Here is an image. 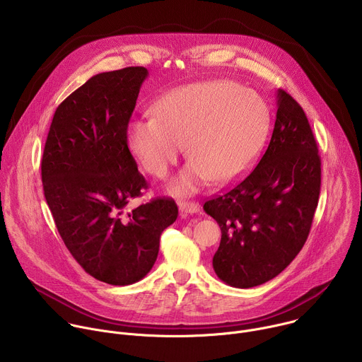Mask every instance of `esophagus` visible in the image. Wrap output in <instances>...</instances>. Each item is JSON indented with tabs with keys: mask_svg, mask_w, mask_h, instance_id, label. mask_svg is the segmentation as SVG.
Here are the masks:
<instances>
[{
	"mask_svg": "<svg viewBox=\"0 0 362 362\" xmlns=\"http://www.w3.org/2000/svg\"><path fill=\"white\" fill-rule=\"evenodd\" d=\"M179 211L183 215H193L200 212V204L194 202H179Z\"/></svg>",
	"mask_w": 362,
	"mask_h": 362,
	"instance_id": "esophagus-1",
	"label": "esophagus"
}]
</instances>
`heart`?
Here are the masks:
<instances>
[{
	"label": "heart",
	"mask_w": 362,
	"mask_h": 362,
	"mask_svg": "<svg viewBox=\"0 0 362 362\" xmlns=\"http://www.w3.org/2000/svg\"><path fill=\"white\" fill-rule=\"evenodd\" d=\"M268 126L259 94L229 80L203 81L169 93L154 105L153 117L132 122L127 147L146 173L163 179L186 144L192 162L172 183L180 196L245 173L259 156Z\"/></svg>",
	"instance_id": "1"
}]
</instances>
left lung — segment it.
I'll list each match as a JSON object with an SVG mask.
<instances>
[{"instance_id":"obj_1","label":"left lung","mask_w":362,"mask_h":362,"mask_svg":"<svg viewBox=\"0 0 362 362\" xmlns=\"http://www.w3.org/2000/svg\"><path fill=\"white\" fill-rule=\"evenodd\" d=\"M276 120L261 162L238 185L203 204L222 230L214 269L233 288L278 276L302 249L321 190V159L298 103L276 91Z\"/></svg>"}]
</instances>
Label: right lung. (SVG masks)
Segmentation results:
<instances>
[{"label": "right lung", "instance_id": "add662e5", "mask_svg": "<svg viewBox=\"0 0 362 362\" xmlns=\"http://www.w3.org/2000/svg\"><path fill=\"white\" fill-rule=\"evenodd\" d=\"M147 76L144 67H126L88 78L57 107L41 160L44 196L64 245L88 275L117 286L150 272L162 232L177 219L166 197L124 214L147 189L127 147Z\"/></svg>", "mask_w": 362, "mask_h": 362}]
</instances>
